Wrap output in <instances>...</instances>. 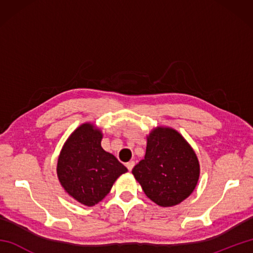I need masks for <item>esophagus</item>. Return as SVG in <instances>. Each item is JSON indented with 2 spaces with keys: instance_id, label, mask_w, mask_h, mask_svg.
<instances>
[{
  "instance_id": "1",
  "label": "esophagus",
  "mask_w": 253,
  "mask_h": 253,
  "mask_svg": "<svg viewBox=\"0 0 253 253\" xmlns=\"http://www.w3.org/2000/svg\"><path fill=\"white\" fill-rule=\"evenodd\" d=\"M133 166H135V162H133V161H129V162L126 163V168L128 169V170H129V171L133 169Z\"/></svg>"
}]
</instances>
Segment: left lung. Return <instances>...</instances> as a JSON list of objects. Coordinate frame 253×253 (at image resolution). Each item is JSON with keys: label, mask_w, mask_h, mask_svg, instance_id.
<instances>
[{"label": "left lung", "mask_w": 253, "mask_h": 253, "mask_svg": "<svg viewBox=\"0 0 253 253\" xmlns=\"http://www.w3.org/2000/svg\"><path fill=\"white\" fill-rule=\"evenodd\" d=\"M132 174L150 200L168 208L179 204L195 190L200 164L178 131L159 126L147 136L144 159L132 169Z\"/></svg>", "instance_id": "8db88e82"}]
</instances>
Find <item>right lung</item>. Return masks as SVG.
<instances>
[{"label":"right lung","instance_id":"right-lung-1","mask_svg":"<svg viewBox=\"0 0 253 253\" xmlns=\"http://www.w3.org/2000/svg\"><path fill=\"white\" fill-rule=\"evenodd\" d=\"M102 130L84 123L64 143L57 159L56 174L69 197L85 207L103 200L113 184L127 169L101 147Z\"/></svg>","mask_w":253,"mask_h":253}]
</instances>
